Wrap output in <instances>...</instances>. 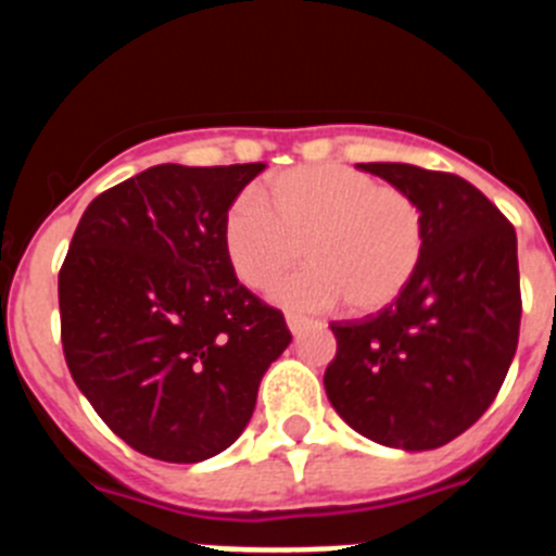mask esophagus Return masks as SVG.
<instances>
[{"label":"esophagus","instance_id":"1","mask_svg":"<svg viewBox=\"0 0 556 556\" xmlns=\"http://www.w3.org/2000/svg\"><path fill=\"white\" fill-rule=\"evenodd\" d=\"M287 326H289V331H292V333H301L303 328L312 326V320H308V317H303V314L289 312V314H287Z\"/></svg>","mask_w":556,"mask_h":556}]
</instances>
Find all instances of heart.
Returning a JSON list of instances; mask_svg holds the SVG:
<instances>
[{"instance_id":"b5f03b06","label":"heart","mask_w":556,"mask_h":556,"mask_svg":"<svg viewBox=\"0 0 556 556\" xmlns=\"http://www.w3.org/2000/svg\"><path fill=\"white\" fill-rule=\"evenodd\" d=\"M303 244L312 264L281 283L275 301L303 312L342 301L353 312H378L424 264L426 214L409 191L342 164L278 172L262 198L242 194L225 211V258L253 292L275 289Z\"/></svg>"}]
</instances>
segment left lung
Wrapping results in <instances>:
<instances>
[{"instance_id":"obj_1","label":"left lung","mask_w":556,"mask_h":556,"mask_svg":"<svg viewBox=\"0 0 556 556\" xmlns=\"http://www.w3.org/2000/svg\"><path fill=\"white\" fill-rule=\"evenodd\" d=\"M426 214L424 264L395 303L331 323L326 392L351 429L390 448L451 443L498 395L520 331L515 228L473 184L412 164H358Z\"/></svg>"}]
</instances>
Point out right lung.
Listing matches in <instances>:
<instances>
[{
  "label": "right lung",
  "mask_w": 556,
  "mask_h": 556,
  "mask_svg": "<svg viewBox=\"0 0 556 556\" xmlns=\"http://www.w3.org/2000/svg\"><path fill=\"white\" fill-rule=\"evenodd\" d=\"M264 164H159L91 200L58 275L63 356L132 451L203 462L244 431L292 342L230 269L223 219Z\"/></svg>",
  "instance_id": "obj_1"
}]
</instances>
